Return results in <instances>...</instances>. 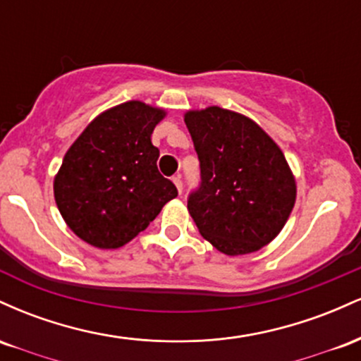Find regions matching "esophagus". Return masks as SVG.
Segmentation results:
<instances>
[{"instance_id": "1", "label": "esophagus", "mask_w": 361, "mask_h": 361, "mask_svg": "<svg viewBox=\"0 0 361 361\" xmlns=\"http://www.w3.org/2000/svg\"><path fill=\"white\" fill-rule=\"evenodd\" d=\"M173 183L176 185V188H178V192H183V181H181V176L180 175H176V176H173Z\"/></svg>"}]
</instances>
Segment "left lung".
I'll return each mask as SVG.
<instances>
[{"label":"left lung","mask_w":361,"mask_h":361,"mask_svg":"<svg viewBox=\"0 0 361 361\" xmlns=\"http://www.w3.org/2000/svg\"><path fill=\"white\" fill-rule=\"evenodd\" d=\"M185 123L200 161V186L188 198L200 234L227 256L267 246L297 197L281 149L255 120L221 106L186 111Z\"/></svg>","instance_id":"obj_1"}]
</instances>
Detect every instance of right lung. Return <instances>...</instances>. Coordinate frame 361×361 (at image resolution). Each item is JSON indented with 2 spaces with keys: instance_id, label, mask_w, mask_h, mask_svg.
Returning a JSON list of instances; mask_svg holds the SVG:
<instances>
[{
  "instance_id": "1",
  "label": "right lung",
  "mask_w": 361,
  "mask_h": 361,
  "mask_svg": "<svg viewBox=\"0 0 361 361\" xmlns=\"http://www.w3.org/2000/svg\"><path fill=\"white\" fill-rule=\"evenodd\" d=\"M166 111L132 100L105 110L68 149L54 178L57 209L78 238L117 250L178 195L157 171L151 134Z\"/></svg>"
}]
</instances>
